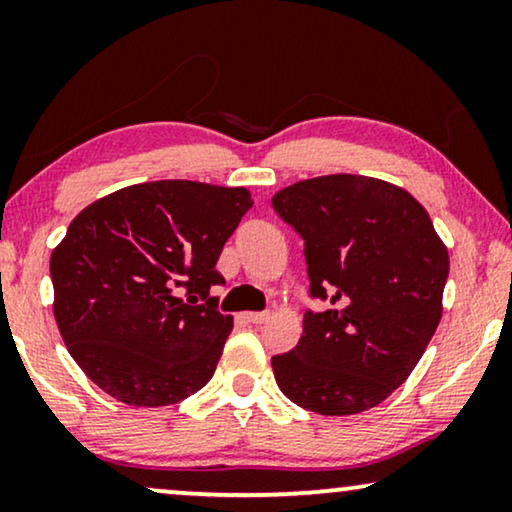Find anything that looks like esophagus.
Listing matches in <instances>:
<instances>
[{"mask_svg":"<svg viewBox=\"0 0 512 512\" xmlns=\"http://www.w3.org/2000/svg\"><path fill=\"white\" fill-rule=\"evenodd\" d=\"M268 317H270L268 312H244L242 314V319L249 321V324H263V321Z\"/></svg>","mask_w":512,"mask_h":512,"instance_id":"obj_1","label":"esophagus"}]
</instances>
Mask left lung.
I'll return each mask as SVG.
<instances>
[{"label":"left lung","instance_id":"obj_1","mask_svg":"<svg viewBox=\"0 0 512 512\" xmlns=\"http://www.w3.org/2000/svg\"><path fill=\"white\" fill-rule=\"evenodd\" d=\"M272 207L305 240L310 293L328 300V310L305 312L298 345L272 356L279 389L317 415L375 408L436 333L447 247L405 188L361 174L296 181Z\"/></svg>","mask_w":512,"mask_h":512}]
</instances>
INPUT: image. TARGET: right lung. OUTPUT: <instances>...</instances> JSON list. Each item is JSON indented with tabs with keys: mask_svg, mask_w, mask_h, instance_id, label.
I'll list each match as a JSON object with an SVG mask.
<instances>
[{
	"mask_svg": "<svg viewBox=\"0 0 512 512\" xmlns=\"http://www.w3.org/2000/svg\"><path fill=\"white\" fill-rule=\"evenodd\" d=\"M247 188L146 181L95 200L51 254L53 314L79 368L116 401L160 408L212 380L233 317L212 286Z\"/></svg>",
	"mask_w": 512,
	"mask_h": 512,
	"instance_id": "1",
	"label": "right lung"
}]
</instances>
